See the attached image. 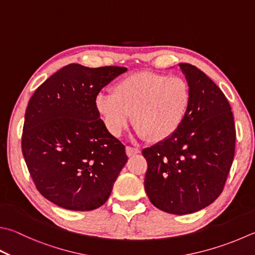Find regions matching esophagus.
I'll return each instance as SVG.
<instances>
[{"label":"esophagus","mask_w":255,"mask_h":255,"mask_svg":"<svg viewBox=\"0 0 255 255\" xmlns=\"http://www.w3.org/2000/svg\"><path fill=\"white\" fill-rule=\"evenodd\" d=\"M127 154H128V156H133V155H135V154H138V153H140L141 151H140V148H137V147H132V146H127Z\"/></svg>","instance_id":"34e87169"}]
</instances>
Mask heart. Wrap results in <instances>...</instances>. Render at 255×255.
Returning a JSON list of instances; mask_svg holds the SVG:
<instances>
[{
    "instance_id": "1",
    "label": "heart",
    "mask_w": 255,
    "mask_h": 255,
    "mask_svg": "<svg viewBox=\"0 0 255 255\" xmlns=\"http://www.w3.org/2000/svg\"><path fill=\"white\" fill-rule=\"evenodd\" d=\"M191 89L181 76L142 71L124 76L99 94L95 108L114 136L121 135L133 115L138 135L150 143L167 140L179 131L189 113Z\"/></svg>"
}]
</instances>
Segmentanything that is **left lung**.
Returning <instances> with one entry per match:
<instances>
[{
    "instance_id": "obj_1",
    "label": "left lung",
    "mask_w": 255,
    "mask_h": 255,
    "mask_svg": "<svg viewBox=\"0 0 255 255\" xmlns=\"http://www.w3.org/2000/svg\"><path fill=\"white\" fill-rule=\"evenodd\" d=\"M191 89L182 127L167 140L144 148V187L151 203L171 214H189L222 193L235 151V124L228 99L196 66L181 63Z\"/></svg>"
}]
</instances>
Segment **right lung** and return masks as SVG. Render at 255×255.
Instances as JSON below:
<instances>
[{
    "mask_svg": "<svg viewBox=\"0 0 255 255\" xmlns=\"http://www.w3.org/2000/svg\"><path fill=\"white\" fill-rule=\"evenodd\" d=\"M127 70L69 64L28 101L21 142L24 160L37 191L61 208H100L126 165V146L100 119L95 98Z\"/></svg>",
    "mask_w": 255,
    "mask_h": 255,
    "instance_id": "obj_1",
    "label": "right lung"
}]
</instances>
